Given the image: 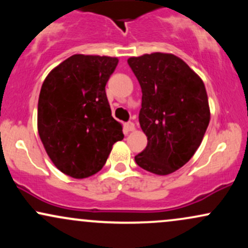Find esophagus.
Segmentation results:
<instances>
[{"instance_id": "34e87169", "label": "esophagus", "mask_w": 248, "mask_h": 248, "mask_svg": "<svg viewBox=\"0 0 248 248\" xmlns=\"http://www.w3.org/2000/svg\"><path fill=\"white\" fill-rule=\"evenodd\" d=\"M124 129H126L127 132H134V130H135V124H134L133 122H128V124H124Z\"/></svg>"}]
</instances>
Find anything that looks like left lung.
Returning <instances> with one entry per match:
<instances>
[{
    "label": "left lung",
    "instance_id": "8db88e82",
    "mask_svg": "<svg viewBox=\"0 0 248 248\" xmlns=\"http://www.w3.org/2000/svg\"><path fill=\"white\" fill-rule=\"evenodd\" d=\"M142 90L139 121L148 144L135 156L139 167L169 175L189 162L210 122L204 82L186 62L154 52L128 59Z\"/></svg>",
    "mask_w": 248,
    "mask_h": 248
}]
</instances>
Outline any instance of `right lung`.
Instances as JSON below:
<instances>
[{
	"label": "right lung",
	"mask_w": 248,
	"mask_h": 248,
	"mask_svg": "<svg viewBox=\"0 0 248 248\" xmlns=\"http://www.w3.org/2000/svg\"><path fill=\"white\" fill-rule=\"evenodd\" d=\"M116 57L73 55L43 82L37 128L53 164L73 178L100 171L122 126L112 116L106 86Z\"/></svg>",
	"instance_id": "obj_1"
}]
</instances>
